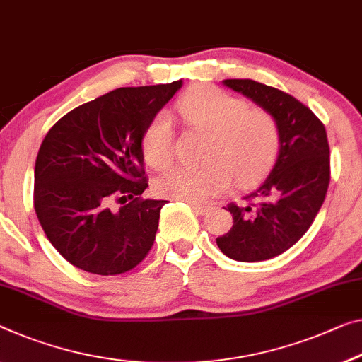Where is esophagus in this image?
<instances>
[{
  "mask_svg": "<svg viewBox=\"0 0 362 362\" xmlns=\"http://www.w3.org/2000/svg\"><path fill=\"white\" fill-rule=\"evenodd\" d=\"M189 205H191V209L199 215H205L207 212H210V207H207V205H200L194 202H189Z\"/></svg>",
  "mask_w": 362,
  "mask_h": 362,
  "instance_id": "1",
  "label": "esophagus"
}]
</instances>
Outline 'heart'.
Instances as JSON below:
<instances>
[{"label": "heart", "instance_id": "b5f03b06", "mask_svg": "<svg viewBox=\"0 0 362 362\" xmlns=\"http://www.w3.org/2000/svg\"><path fill=\"white\" fill-rule=\"evenodd\" d=\"M177 113L187 126L209 132L200 168L173 166L157 180L160 196L204 202L225 192L235 180L247 185L262 176L280 147V127L269 111L247 108L243 98L220 88L199 86L177 102ZM141 147L146 162L163 170L173 158V127L166 113L150 119L142 132Z\"/></svg>", "mask_w": 362, "mask_h": 362}]
</instances>
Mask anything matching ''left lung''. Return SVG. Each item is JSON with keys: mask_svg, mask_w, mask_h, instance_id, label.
<instances>
[{"mask_svg": "<svg viewBox=\"0 0 362 362\" xmlns=\"http://www.w3.org/2000/svg\"><path fill=\"white\" fill-rule=\"evenodd\" d=\"M223 84L274 116L280 147L265 180L238 204H228L233 226L216 238L238 262H260L288 251L313 225L330 182V148L322 121L299 100L251 79Z\"/></svg>", "mask_w": 362, "mask_h": 362, "instance_id": "left-lung-1", "label": "left lung"}]
</instances>
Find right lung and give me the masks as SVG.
<instances>
[{
  "instance_id": "add662e5",
  "label": "right lung",
  "mask_w": 362,
  "mask_h": 362,
  "mask_svg": "<svg viewBox=\"0 0 362 362\" xmlns=\"http://www.w3.org/2000/svg\"><path fill=\"white\" fill-rule=\"evenodd\" d=\"M181 86L116 88L69 111L43 139L33 207L48 241L77 269L119 275L152 249L166 200L141 197L148 186L141 139Z\"/></svg>"
}]
</instances>
